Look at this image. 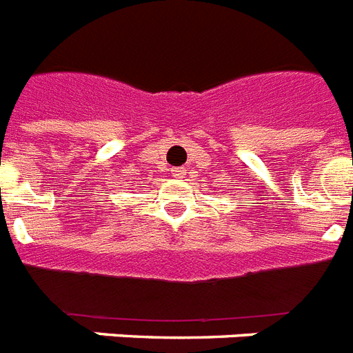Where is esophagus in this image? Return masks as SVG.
I'll use <instances>...</instances> for the list:
<instances>
[{"instance_id":"obj_1","label":"esophagus","mask_w":353,"mask_h":353,"mask_svg":"<svg viewBox=\"0 0 353 353\" xmlns=\"http://www.w3.org/2000/svg\"><path fill=\"white\" fill-rule=\"evenodd\" d=\"M172 174H174L176 177H185L187 170H185V168H174V170H172Z\"/></svg>"}]
</instances>
